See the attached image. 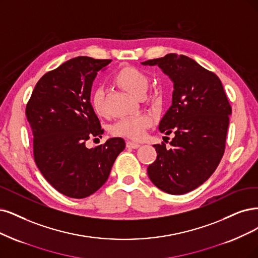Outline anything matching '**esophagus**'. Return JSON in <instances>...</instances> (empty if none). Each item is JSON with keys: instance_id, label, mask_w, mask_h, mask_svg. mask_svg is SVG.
I'll return each instance as SVG.
<instances>
[{"instance_id": "34e87169", "label": "esophagus", "mask_w": 258, "mask_h": 258, "mask_svg": "<svg viewBox=\"0 0 258 258\" xmlns=\"http://www.w3.org/2000/svg\"><path fill=\"white\" fill-rule=\"evenodd\" d=\"M126 148H128V149H138V148H140V145L136 144V142L127 141L126 142Z\"/></svg>"}]
</instances>
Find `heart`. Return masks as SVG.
I'll list each match as a JSON object with an SVG mask.
<instances>
[{
	"instance_id": "1",
	"label": "heart",
	"mask_w": 258,
	"mask_h": 258,
	"mask_svg": "<svg viewBox=\"0 0 258 258\" xmlns=\"http://www.w3.org/2000/svg\"><path fill=\"white\" fill-rule=\"evenodd\" d=\"M113 82L122 89L136 95L138 98L146 93L150 84L148 75L135 67H124V68L120 69L114 75ZM150 100H153V98L150 97ZM90 105L97 116H104L106 109H105L104 92L102 89L98 88L93 90L90 98ZM151 124L152 119L148 114H139V116L127 117L119 120L113 124L111 132L113 135L139 140L144 137L145 131L151 126Z\"/></svg>"
}]
</instances>
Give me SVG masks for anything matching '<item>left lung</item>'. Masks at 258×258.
<instances>
[{"label": "left lung", "mask_w": 258, "mask_h": 258, "mask_svg": "<svg viewBox=\"0 0 258 258\" xmlns=\"http://www.w3.org/2000/svg\"><path fill=\"white\" fill-rule=\"evenodd\" d=\"M141 64L158 66L174 88L172 104L158 126L165 135H174L172 148L164 142L153 146L157 158L148 167V175L167 194H187L211 177L220 163L231 105L218 76L185 55L171 53Z\"/></svg>", "instance_id": "8db88e82"}]
</instances>
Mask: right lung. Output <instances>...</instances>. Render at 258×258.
<instances>
[{
    "instance_id": "right-lung-1",
    "label": "right lung",
    "mask_w": 258,
    "mask_h": 258,
    "mask_svg": "<svg viewBox=\"0 0 258 258\" xmlns=\"http://www.w3.org/2000/svg\"><path fill=\"white\" fill-rule=\"evenodd\" d=\"M110 61L79 56L63 62L38 81L26 105L36 165L57 191L69 198L84 199L99 190L125 148L119 137L91 149L85 145L104 133L90 94L98 72Z\"/></svg>"
}]
</instances>
